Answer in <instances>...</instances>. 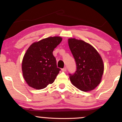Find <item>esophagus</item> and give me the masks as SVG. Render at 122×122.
Masks as SVG:
<instances>
[{
	"mask_svg": "<svg viewBox=\"0 0 122 122\" xmlns=\"http://www.w3.org/2000/svg\"><path fill=\"white\" fill-rule=\"evenodd\" d=\"M61 70H62V71H63V72H66V68L65 67V68H62V69Z\"/></svg>",
	"mask_w": 122,
	"mask_h": 122,
	"instance_id": "1",
	"label": "esophagus"
}]
</instances>
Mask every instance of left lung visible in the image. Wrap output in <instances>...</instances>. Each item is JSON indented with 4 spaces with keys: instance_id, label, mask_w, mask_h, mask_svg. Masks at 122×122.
Returning <instances> with one entry per match:
<instances>
[{
    "instance_id": "8db88e82",
    "label": "left lung",
    "mask_w": 122,
    "mask_h": 122,
    "mask_svg": "<svg viewBox=\"0 0 122 122\" xmlns=\"http://www.w3.org/2000/svg\"><path fill=\"white\" fill-rule=\"evenodd\" d=\"M68 45L76 64V71L69 74L72 84L82 91L94 89L101 81L104 64L95 49L84 41L69 38Z\"/></svg>"
}]
</instances>
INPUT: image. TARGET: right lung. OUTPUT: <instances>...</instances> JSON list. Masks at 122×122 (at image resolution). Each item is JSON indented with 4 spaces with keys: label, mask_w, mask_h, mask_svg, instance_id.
<instances>
[{
    "label": "right lung",
    "mask_w": 122,
    "mask_h": 122,
    "mask_svg": "<svg viewBox=\"0 0 122 122\" xmlns=\"http://www.w3.org/2000/svg\"><path fill=\"white\" fill-rule=\"evenodd\" d=\"M62 41L60 37H48L33 43L28 48L22 63L23 76L27 84L36 89L52 84L61 69L53 54Z\"/></svg>",
    "instance_id": "1"
}]
</instances>
